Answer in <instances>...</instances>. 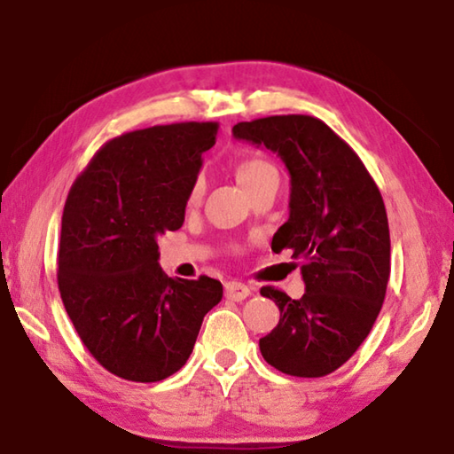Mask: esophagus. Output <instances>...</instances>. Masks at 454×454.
Here are the masks:
<instances>
[{"instance_id":"34e87169","label":"esophagus","mask_w":454,"mask_h":454,"mask_svg":"<svg viewBox=\"0 0 454 454\" xmlns=\"http://www.w3.org/2000/svg\"><path fill=\"white\" fill-rule=\"evenodd\" d=\"M252 295V290L242 282H228L226 284V298L234 301H242Z\"/></svg>"}]
</instances>
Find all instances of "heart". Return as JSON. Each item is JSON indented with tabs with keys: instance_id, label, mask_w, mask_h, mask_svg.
<instances>
[{
	"instance_id": "b5f03b06",
	"label": "heart",
	"mask_w": 454,
	"mask_h": 454,
	"mask_svg": "<svg viewBox=\"0 0 454 454\" xmlns=\"http://www.w3.org/2000/svg\"><path fill=\"white\" fill-rule=\"evenodd\" d=\"M270 176H278V172L268 160L263 159H255V156H252V159H246L238 164V178H240V183L248 192L254 186H258L262 180H266ZM202 194H204V180L199 176L191 186V192H188V206L199 204L202 200Z\"/></svg>"
}]
</instances>
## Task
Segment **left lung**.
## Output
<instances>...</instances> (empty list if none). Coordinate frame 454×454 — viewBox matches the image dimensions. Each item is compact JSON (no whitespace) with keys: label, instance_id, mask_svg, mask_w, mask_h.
<instances>
[{"label":"left lung","instance_id":"left-lung-1","mask_svg":"<svg viewBox=\"0 0 454 454\" xmlns=\"http://www.w3.org/2000/svg\"><path fill=\"white\" fill-rule=\"evenodd\" d=\"M232 135L276 153L290 172V218L271 250H292L306 282L300 300L262 287L279 321L260 351L286 375L324 377L357 351L383 306L391 240L381 192L353 148L316 117L238 122Z\"/></svg>","mask_w":454,"mask_h":454}]
</instances>
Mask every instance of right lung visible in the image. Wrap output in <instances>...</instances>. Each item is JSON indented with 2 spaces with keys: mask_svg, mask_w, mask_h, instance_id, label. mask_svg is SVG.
I'll return each instance as SVG.
<instances>
[{
  "mask_svg": "<svg viewBox=\"0 0 454 454\" xmlns=\"http://www.w3.org/2000/svg\"><path fill=\"white\" fill-rule=\"evenodd\" d=\"M216 133L218 122H175L121 135L71 186L57 282L81 341L113 375L154 383L176 373L222 300L218 279L164 274L156 242L183 226Z\"/></svg>",
  "mask_w": 454,
  "mask_h": 454,
  "instance_id": "1",
  "label": "right lung"
}]
</instances>
